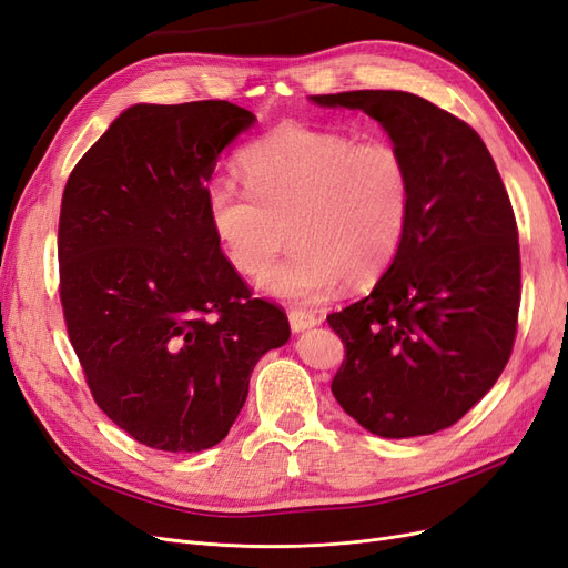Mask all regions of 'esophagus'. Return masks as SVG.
<instances>
[{
	"mask_svg": "<svg viewBox=\"0 0 568 568\" xmlns=\"http://www.w3.org/2000/svg\"><path fill=\"white\" fill-rule=\"evenodd\" d=\"M287 318H290L292 333L308 331V327H314V325H318V323H321V316L311 314V311H302V308H292L290 314H287Z\"/></svg>",
	"mask_w": 568,
	"mask_h": 568,
	"instance_id": "esophagus-1",
	"label": "esophagus"
}]
</instances>
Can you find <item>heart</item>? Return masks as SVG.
<instances>
[{
	"label": "heart",
	"mask_w": 568,
	"mask_h": 568,
	"mask_svg": "<svg viewBox=\"0 0 568 568\" xmlns=\"http://www.w3.org/2000/svg\"><path fill=\"white\" fill-rule=\"evenodd\" d=\"M247 189L216 181L207 214L229 262L264 271L266 295L314 302L342 278L375 281L392 264L413 216V170L406 153L384 139L281 124L237 155Z\"/></svg>",
	"instance_id": "obj_1"
}]
</instances>
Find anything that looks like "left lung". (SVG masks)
I'll use <instances>...</instances> for the list:
<instances>
[{
	"instance_id": "obj_1",
	"label": "left lung",
	"mask_w": 568,
	"mask_h": 568,
	"mask_svg": "<svg viewBox=\"0 0 568 568\" xmlns=\"http://www.w3.org/2000/svg\"><path fill=\"white\" fill-rule=\"evenodd\" d=\"M308 101L371 115L413 170V216L387 273L327 316L346 349L333 394L377 436L442 432L490 392L517 335L519 235L496 162L467 122L408 91Z\"/></svg>"
}]
</instances>
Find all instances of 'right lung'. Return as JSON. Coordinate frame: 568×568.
Returning a JSON list of instances; mask_svg holds the SVG:
<instances>
[{"label":"right lung","mask_w":568,"mask_h":568,"mask_svg":"<svg viewBox=\"0 0 568 568\" xmlns=\"http://www.w3.org/2000/svg\"><path fill=\"white\" fill-rule=\"evenodd\" d=\"M254 122L229 101L136 103L63 191L61 304L72 349L99 408L155 450L222 442L254 365L290 339L283 308L252 297L207 214L219 155Z\"/></svg>","instance_id":"obj_1"}]
</instances>
